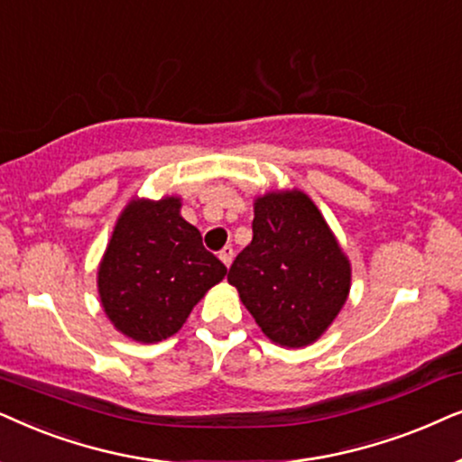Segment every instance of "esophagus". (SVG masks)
I'll return each instance as SVG.
<instances>
[{"instance_id":"34e87169","label":"esophagus","mask_w":462,"mask_h":462,"mask_svg":"<svg viewBox=\"0 0 462 462\" xmlns=\"http://www.w3.org/2000/svg\"><path fill=\"white\" fill-rule=\"evenodd\" d=\"M219 260L224 262L226 268H230L232 260H235V249H232V247H224V249H221V251H219Z\"/></svg>"}]
</instances>
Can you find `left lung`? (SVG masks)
Instances as JSON below:
<instances>
[{
  "label": "left lung",
  "mask_w": 462,
  "mask_h": 462,
  "mask_svg": "<svg viewBox=\"0 0 462 462\" xmlns=\"http://www.w3.org/2000/svg\"><path fill=\"white\" fill-rule=\"evenodd\" d=\"M254 213V241L236 255L227 282L274 344L309 346L346 302L348 257L300 189L260 196Z\"/></svg>",
  "instance_id": "left-lung-1"
}]
</instances>
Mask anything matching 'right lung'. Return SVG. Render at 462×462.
<instances>
[{"mask_svg": "<svg viewBox=\"0 0 462 462\" xmlns=\"http://www.w3.org/2000/svg\"><path fill=\"white\" fill-rule=\"evenodd\" d=\"M180 208V196L133 199L98 263L103 310L120 334L137 342L177 334L202 295L227 273Z\"/></svg>", "mask_w": 462, "mask_h": 462, "instance_id": "right-lung-1", "label": "right lung"}]
</instances>
